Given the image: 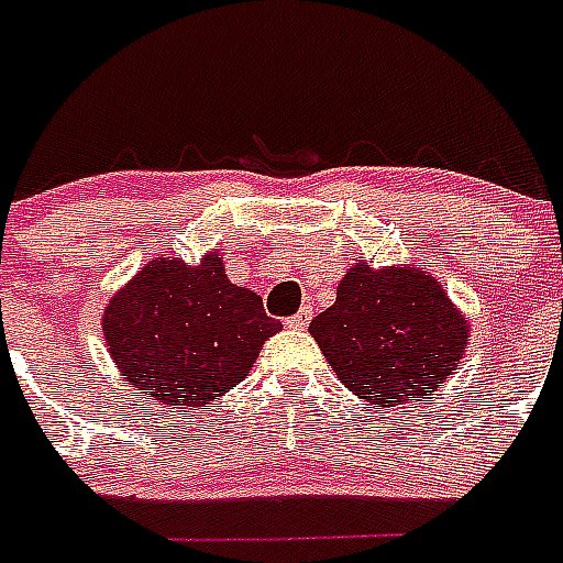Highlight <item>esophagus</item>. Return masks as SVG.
I'll use <instances>...</instances> for the list:
<instances>
[{"instance_id":"esophagus-1","label":"esophagus","mask_w":563,"mask_h":563,"mask_svg":"<svg viewBox=\"0 0 563 563\" xmlns=\"http://www.w3.org/2000/svg\"><path fill=\"white\" fill-rule=\"evenodd\" d=\"M311 314H314V311H311L309 306H303V309L297 311L295 318H289V320H286V325H289V329H297V332H303L306 325H309Z\"/></svg>"}]
</instances>
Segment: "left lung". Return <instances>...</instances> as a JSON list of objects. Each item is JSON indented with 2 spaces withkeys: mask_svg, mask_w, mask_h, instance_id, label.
I'll return each instance as SVG.
<instances>
[{
  "mask_svg": "<svg viewBox=\"0 0 563 563\" xmlns=\"http://www.w3.org/2000/svg\"><path fill=\"white\" fill-rule=\"evenodd\" d=\"M309 332L340 384L369 406L389 409L455 375L470 325L429 272L357 263Z\"/></svg>",
  "mask_w": 563,
  "mask_h": 563,
  "instance_id": "1",
  "label": "left lung"
}]
</instances>
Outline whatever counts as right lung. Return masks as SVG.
<instances>
[{
  "mask_svg": "<svg viewBox=\"0 0 563 563\" xmlns=\"http://www.w3.org/2000/svg\"><path fill=\"white\" fill-rule=\"evenodd\" d=\"M280 329L254 291L225 277L217 252L197 266L177 257L151 260L102 314L111 361L131 386L168 409L206 406L225 395Z\"/></svg>",
  "mask_w": 563,
  "mask_h": 563,
  "instance_id": "add662e5",
  "label": "right lung"
}]
</instances>
